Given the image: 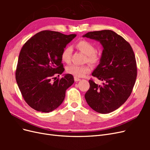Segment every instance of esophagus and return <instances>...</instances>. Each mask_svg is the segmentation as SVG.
Here are the masks:
<instances>
[{"label":"esophagus","instance_id":"esophagus-1","mask_svg":"<svg viewBox=\"0 0 150 150\" xmlns=\"http://www.w3.org/2000/svg\"><path fill=\"white\" fill-rule=\"evenodd\" d=\"M74 81H75V82H78V81H79L81 80V79H79V78H77V77H74Z\"/></svg>","mask_w":150,"mask_h":150}]
</instances>
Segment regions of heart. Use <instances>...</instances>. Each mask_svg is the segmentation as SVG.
<instances>
[{"instance_id": "heart-1", "label": "heart", "mask_w": 150, "mask_h": 150, "mask_svg": "<svg viewBox=\"0 0 150 150\" xmlns=\"http://www.w3.org/2000/svg\"><path fill=\"white\" fill-rule=\"evenodd\" d=\"M76 47L80 51L87 56L88 61L92 64H96L99 61V55L96 52V49L94 45L88 40H80L76 44ZM72 47H66L61 53V59L64 62L68 63L71 61ZM68 74H70L77 78H81L91 71V67L89 65H77L72 64L68 65L66 69Z\"/></svg>"}]
</instances>
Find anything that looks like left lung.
<instances>
[{"instance_id":"obj_1","label":"left lung","mask_w":150,"mask_h":150,"mask_svg":"<svg viewBox=\"0 0 150 150\" xmlns=\"http://www.w3.org/2000/svg\"><path fill=\"white\" fill-rule=\"evenodd\" d=\"M84 38L94 39L103 46L100 62L92 76L102 85L90 79L84 97L93 110L101 114L119 108L129 97L137 76V62L129 42L111 30L89 32Z\"/></svg>"}]
</instances>
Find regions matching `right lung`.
Returning a JSON list of instances; mask_svg holds the SVG:
<instances>
[{"label": "right lung", "instance_id": "right-lung-1", "mask_svg": "<svg viewBox=\"0 0 150 150\" xmlns=\"http://www.w3.org/2000/svg\"><path fill=\"white\" fill-rule=\"evenodd\" d=\"M76 36L43 30L35 34L22 46L16 79L22 97L34 110L51 112L64 101L66 91L74 83V78L70 74H65L61 79L54 76H59L64 72L61 53Z\"/></svg>", "mask_w": 150, "mask_h": 150}]
</instances>
